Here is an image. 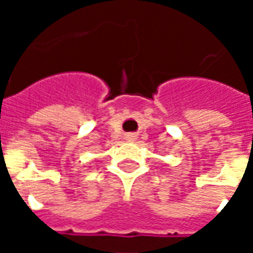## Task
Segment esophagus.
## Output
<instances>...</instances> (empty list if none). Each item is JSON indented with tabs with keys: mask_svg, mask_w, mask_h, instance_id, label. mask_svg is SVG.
<instances>
[{
	"mask_svg": "<svg viewBox=\"0 0 253 253\" xmlns=\"http://www.w3.org/2000/svg\"><path fill=\"white\" fill-rule=\"evenodd\" d=\"M137 138V134L135 132H128L126 135V139H128V141H132V139H135Z\"/></svg>",
	"mask_w": 253,
	"mask_h": 253,
	"instance_id": "esophagus-1",
	"label": "esophagus"
}]
</instances>
